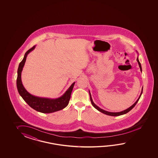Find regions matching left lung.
Here are the masks:
<instances>
[{"label":"left lung","mask_w":158,"mask_h":158,"mask_svg":"<svg viewBox=\"0 0 158 158\" xmlns=\"http://www.w3.org/2000/svg\"><path fill=\"white\" fill-rule=\"evenodd\" d=\"M137 61L138 63L139 64V67L140 68V70H141V72H142V67H141V63H140L139 61L138 60V57L137 59ZM89 91L91 103V104H92V105L93 106V107H94L95 108H96L97 110H98L99 111H100L101 112L103 113V114H107V115H109V116H120V115H122V114H127V113H128V112H129V111L131 110V109H133V108L134 107V106H135L136 105V104L137 103V102H138V101H139V98L141 97V95L142 94L143 87H142V91H141V94H140V95H139V97L137 101L134 103V104H133V105H132L130 107L128 108V109H127V110H124V111H121V112H111L105 111L104 110L101 109V108L99 107L98 106H97L96 104H95L94 102H93V99H92V98H91V96L90 92V91Z\"/></svg>","instance_id":"1"}]
</instances>
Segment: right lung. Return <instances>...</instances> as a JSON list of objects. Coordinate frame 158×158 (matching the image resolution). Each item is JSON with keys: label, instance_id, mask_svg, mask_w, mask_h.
<instances>
[{"label": "right lung", "instance_id": "obj_1", "mask_svg": "<svg viewBox=\"0 0 158 158\" xmlns=\"http://www.w3.org/2000/svg\"><path fill=\"white\" fill-rule=\"evenodd\" d=\"M35 46H34L29 50L27 51L24 55V59L19 64L17 70V87L19 93L23 98L30 107L38 112L44 114H49L56 111H60L66 107L69 103L71 98V93L73 90L75 82L71 85L61 97L56 99H50L45 98L38 97L34 96L27 91L25 89L21 81V72L24 67V64L26 61L27 55L31 51L35 48Z\"/></svg>", "mask_w": 158, "mask_h": 158}]
</instances>
